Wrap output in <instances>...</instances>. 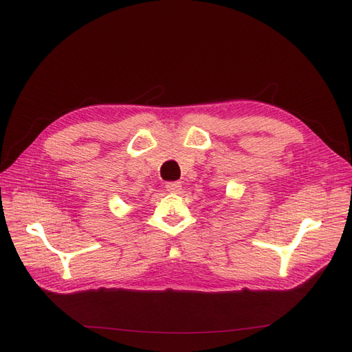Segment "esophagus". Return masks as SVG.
I'll return each mask as SVG.
<instances>
[{"instance_id": "1", "label": "esophagus", "mask_w": 352, "mask_h": 352, "mask_svg": "<svg viewBox=\"0 0 352 352\" xmlns=\"http://www.w3.org/2000/svg\"><path fill=\"white\" fill-rule=\"evenodd\" d=\"M166 189L170 193H177L182 190V182H169L166 183Z\"/></svg>"}]
</instances>
